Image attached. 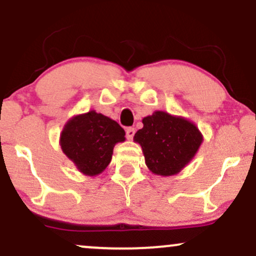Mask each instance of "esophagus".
I'll use <instances>...</instances> for the list:
<instances>
[{
	"instance_id": "1",
	"label": "esophagus",
	"mask_w": 256,
	"mask_h": 256,
	"mask_svg": "<svg viewBox=\"0 0 256 256\" xmlns=\"http://www.w3.org/2000/svg\"><path fill=\"white\" fill-rule=\"evenodd\" d=\"M134 134H136V129H134V128L129 127V128L126 129V136H127V139H128V140H132V139H133Z\"/></svg>"
}]
</instances>
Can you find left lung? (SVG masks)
Returning <instances> with one entry per match:
<instances>
[{
  "label": "left lung",
  "mask_w": 256,
  "mask_h": 256,
  "mask_svg": "<svg viewBox=\"0 0 256 256\" xmlns=\"http://www.w3.org/2000/svg\"><path fill=\"white\" fill-rule=\"evenodd\" d=\"M142 123L134 142L142 146L148 168L160 176L179 173L194 158L203 142L196 124L164 111H154L151 116L144 117Z\"/></svg>",
  "instance_id": "left-lung-1"
}]
</instances>
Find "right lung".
Here are the masks:
<instances>
[{
	"instance_id": "right-lung-1",
	"label": "right lung",
	"mask_w": 256,
	"mask_h": 256,
	"mask_svg": "<svg viewBox=\"0 0 256 256\" xmlns=\"http://www.w3.org/2000/svg\"><path fill=\"white\" fill-rule=\"evenodd\" d=\"M124 136L116 120L92 110L68 120L60 134V146L81 173L96 176L111 162L114 145L124 142Z\"/></svg>"
}]
</instances>
